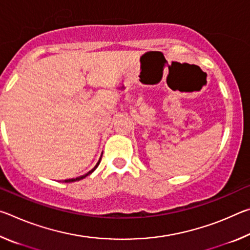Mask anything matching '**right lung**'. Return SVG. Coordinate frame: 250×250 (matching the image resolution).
<instances>
[{
    "instance_id": "add662e5",
    "label": "right lung",
    "mask_w": 250,
    "mask_h": 250,
    "mask_svg": "<svg viewBox=\"0 0 250 250\" xmlns=\"http://www.w3.org/2000/svg\"><path fill=\"white\" fill-rule=\"evenodd\" d=\"M101 156H103V154H101ZM100 160H101V158L99 159V161L98 162H97V164L95 166V167L92 168V170H90L89 172L88 173H86V174H83V175H82V176H79V177H76V179H69V180H65V183H70V182H75V181H80V180H83V179H84V177L86 176H88L89 174H91L92 172H94L97 167H98V166H99V163H100Z\"/></svg>"
}]
</instances>
